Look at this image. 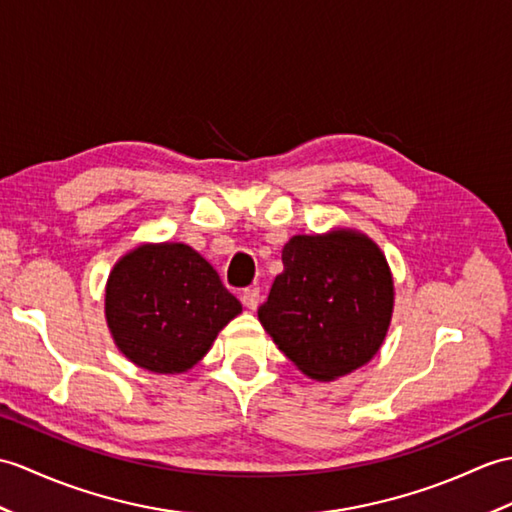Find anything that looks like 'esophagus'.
Wrapping results in <instances>:
<instances>
[{
    "label": "esophagus",
    "instance_id": "esophagus-1",
    "mask_svg": "<svg viewBox=\"0 0 512 512\" xmlns=\"http://www.w3.org/2000/svg\"><path fill=\"white\" fill-rule=\"evenodd\" d=\"M242 303L248 307V310H257L259 303H261V292L259 288H248L244 294H242Z\"/></svg>",
    "mask_w": 512,
    "mask_h": 512
}]
</instances>
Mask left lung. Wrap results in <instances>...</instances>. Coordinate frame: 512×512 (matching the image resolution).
<instances>
[{
    "instance_id": "1",
    "label": "left lung",
    "mask_w": 512,
    "mask_h": 512,
    "mask_svg": "<svg viewBox=\"0 0 512 512\" xmlns=\"http://www.w3.org/2000/svg\"><path fill=\"white\" fill-rule=\"evenodd\" d=\"M257 316L272 342L316 382L373 360L386 340L395 283L371 237L355 229L294 235Z\"/></svg>"
}]
</instances>
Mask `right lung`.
<instances>
[{
	"label": "right lung",
	"mask_w": 512,
	"mask_h": 512,
	"mask_svg": "<svg viewBox=\"0 0 512 512\" xmlns=\"http://www.w3.org/2000/svg\"><path fill=\"white\" fill-rule=\"evenodd\" d=\"M237 314L242 303L183 242L139 244L106 279L104 316L115 347L150 373L189 371Z\"/></svg>",
	"instance_id": "right-lung-1"
}]
</instances>
